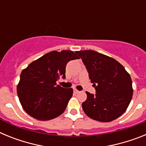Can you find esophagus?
Listing matches in <instances>:
<instances>
[{
	"label": "esophagus",
	"mask_w": 146,
	"mask_h": 146,
	"mask_svg": "<svg viewBox=\"0 0 146 146\" xmlns=\"http://www.w3.org/2000/svg\"><path fill=\"white\" fill-rule=\"evenodd\" d=\"M79 92H80V91H77V89H75V88L74 89V94H78V93H79Z\"/></svg>",
	"instance_id": "esophagus-1"
}]
</instances>
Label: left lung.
Listing matches in <instances>:
<instances>
[{
	"label": "left lung",
	"mask_w": 146,
	"mask_h": 146,
	"mask_svg": "<svg viewBox=\"0 0 146 146\" xmlns=\"http://www.w3.org/2000/svg\"><path fill=\"white\" fill-rule=\"evenodd\" d=\"M93 82L96 94L86 92L83 111L89 118L110 122L123 114L132 98V82L124 67L116 60L94 50L77 51Z\"/></svg>",
	"instance_id": "left-lung-1"
}]
</instances>
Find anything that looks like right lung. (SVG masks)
Listing matches in <instances>:
<instances>
[{
  "label": "right lung",
  "mask_w": 146,
  "mask_h": 146,
  "mask_svg": "<svg viewBox=\"0 0 146 146\" xmlns=\"http://www.w3.org/2000/svg\"><path fill=\"white\" fill-rule=\"evenodd\" d=\"M74 59L79 58L72 51H52L23 69L17 91L20 104L29 115L48 121L64 113L73 90L62 88L56 81L65 78L67 63Z\"/></svg>",
  "instance_id": "obj_1"
}]
</instances>
